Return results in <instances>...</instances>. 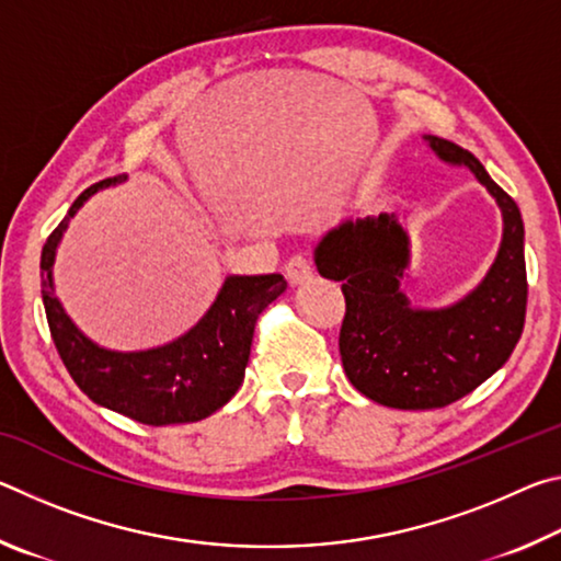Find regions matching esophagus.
<instances>
[{
  "mask_svg": "<svg viewBox=\"0 0 561 561\" xmlns=\"http://www.w3.org/2000/svg\"><path fill=\"white\" fill-rule=\"evenodd\" d=\"M284 274H287V279L291 284H304L311 279L314 267H311V260L307 254H294V257H289V262L284 264Z\"/></svg>",
  "mask_w": 561,
  "mask_h": 561,
  "instance_id": "obj_1",
  "label": "esophagus"
}]
</instances>
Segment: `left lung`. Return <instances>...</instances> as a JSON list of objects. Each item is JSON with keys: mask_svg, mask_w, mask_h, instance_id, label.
I'll list each match as a JSON object with an SVG mask.
<instances>
[{"mask_svg": "<svg viewBox=\"0 0 561 561\" xmlns=\"http://www.w3.org/2000/svg\"><path fill=\"white\" fill-rule=\"evenodd\" d=\"M448 163H465L495 195L505 220L497 260L472 294L450 309H411L398 291L408 237L393 215L366 217L329 232L317 247L321 277L341 282L346 314L341 364L356 391L401 411H431L472 393L505 364L525 329V225L517 203L470 150L425 136Z\"/></svg>", "mask_w": 561, "mask_h": 561, "instance_id": "obj_1", "label": "left lung"}]
</instances>
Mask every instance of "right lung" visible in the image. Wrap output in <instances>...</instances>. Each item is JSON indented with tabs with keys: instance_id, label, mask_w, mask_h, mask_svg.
<instances>
[{
	"instance_id": "1",
	"label": "right lung",
	"mask_w": 561,
	"mask_h": 561,
	"mask_svg": "<svg viewBox=\"0 0 561 561\" xmlns=\"http://www.w3.org/2000/svg\"><path fill=\"white\" fill-rule=\"evenodd\" d=\"M108 178L76 197L69 215L46 237L42 250L44 309L51 339L76 386L93 403L111 408L144 425L195 423L222 408L242 386L250 360L254 324L264 309L287 289L282 274L230 277L210 311L185 336L160 348L118 354L93 344L66 317L51 291V264L61 234L76 210L101 187L118 183Z\"/></svg>"
}]
</instances>
